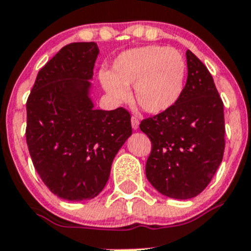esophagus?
I'll return each mask as SVG.
<instances>
[{
    "label": "esophagus",
    "mask_w": 251,
    "mask_h": 251,
    "mask_svg": "<svg viewBox=\"0 0 251 251\" xmlns=\"http://www.w3.org/2000/svg\"><path fill=\"white\" fill-rule=\"evenodd\" d=\"M130 122H132V128H133V129H138V128H139V119H138L137 117L133 116L132 118H130Z\"/></svg>",
    "instance_id": "esophagus-1"
}]
</instances>
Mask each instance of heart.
<instances>
[{
  "mask_svg": "<svg viewBox=\"0 0 251 251\" xmlns=\"http://www.w3.org/2000/svg\"><path fill=\"white\" fill-rule=\"evenodd\" d=\"M187 64L175 48L160 45L135 48L117 56L112 74L100 78L107 94L117 102L129 97L128 86L134 85V97L142 109L164 113L181 99L185 88Z\"/></svg>",
  "mask_w": 251,
  "mask_h": 251,
  "instance_id": "1",
  "label": "heart"
}]
</instances>
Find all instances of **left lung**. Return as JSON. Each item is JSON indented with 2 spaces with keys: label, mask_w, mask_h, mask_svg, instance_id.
<instances>
[{
  "label": "left lung",
  "mask_w": 251,
  "mask_h": 251,
  "mask_svg": "<svg viewBox=\"0 0 251 251\" xmlns=\"http://www.w3.org/2000/svg\"><path fill=\"white\" fill-rule=\"evenodd\" d=\"M186 59L188 74L181 99L139 126L151 142L148 180L161 195L177 200L196 197L208 186L226 145L223 102L213 77L192 51H186Z\"/></svg>",
  "instance_id": "left-lung-1"
}]
</instances>
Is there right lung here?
I'll return each mask as SVG.
<instances>
[{
  "instance_id": "1",
  "label": "right lung",
  "mask_w": 251,
  "mask_h": 251,
  "mask_svg": "<svg viewBox=\"0 0 251 251\" xmlns=\"http://www.w3.org/2000/svg\"><path fill=\"white\" fill-rule=\"evenodd\" d=\"M99 52L94 42L61 48L39 70L27 100L33 165L68 201L95 199L103 190L114 156L132 134L127 109H95L88 96Z\"/></svg>"
}]
</instances>
